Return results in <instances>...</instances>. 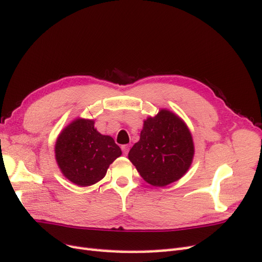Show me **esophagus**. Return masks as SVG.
Returning a JSON list of instances; mask_svg holds the SVG:
<instances>
[{"label":"esophagus","instance_id":"1","mask_svg":"<svg viewBox=\"0 0 262 262\" xmlns=\"http://www.w3.org/2000/svg\"><path fill=\"white\" fill-rule=\"evenodd\" d=\"M121 149H122V152H123V154H124V155H128V153H129V149H130V145H128V144H124V145H122V146H121Z\"/></svg>","mask_w":262,"mask_h":262}]
</instances>
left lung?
<instances>
[{"mask_svg":"<svg viewBox=\"0 0 262 262\" xmlns=\"http://www.w3.org/2000/svg\"><path fill=\"white\" fill-rule=\"evenodd\" d=\"M194 155L192 136L177 115L162 109L144 120L129 160L147 184L165 187L188 171Z\"/></svg>","mask_w":262,"mask_h":262,"instance_id":"8db88e82","label":"left lung"}]
</instances>
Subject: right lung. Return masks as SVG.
Returning <instances> with one entry per match:
<instances>
[{
	"label": "right lung",
	"mask_w": 262,
	"mask_h": 262,
	"mask_svg": "<svg viewBox=\"0 0 262 262\" xmlns=\"http://www.w3.org/2000/svg\"><path fill=\"white\" fill-rule=\"evenodd\" d=\"M94 123L90 119H75L61 131L55 142V160L60 170L80 187L101 180L109 165L122 154L114 139L100 134Z\"/></svg>",
	"instance_id": "obj_1"
}]
</instances>
